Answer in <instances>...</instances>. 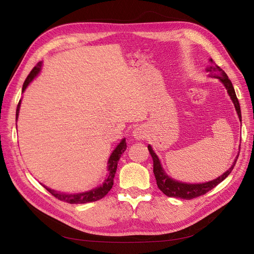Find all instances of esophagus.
Instances as JSON below:
<instances>
[{"mask_svg": "<svg viewBox=\"0 0 254 254\" xmlns=\"http://www.w3.org/2000/svg\"><path fill=\"white\" fill-rule=\"evenodd\" d=\"M133 136L135 140H142L145 139L146 133H145V130L142 127H136L133 131Z\"/></svg>", "mask_w": 254, "mask_h": 254, "instance_id": "34e87169", "label": "esophagus"}]
</instances>
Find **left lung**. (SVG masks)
I'll list each match as a JSON object with an SVG mask.
<instances>
[{"label": "left lung", "instance_id": "1", "mask_svg": "<svg viewBox=\"0 0 254 254\" xmlns=\"http://www.w3.org/2000/svg\"><path fill=\"white\" fill-rule=\"evenodd\" d=\"M210 61H211L212 64L209 68H207V71L210 72V74L213 76V77L218 78L222 83L225 84L228 93H229L230 97H231L232 102L235 106V109H236V112L238 114V118H240V121H242L241 106H240V103H238V99L236 97L235 91H234V88H233V84H232L231 80L229 79L228 75L225 73V71L214 63L213 59H210ZM148 150H149V153H150V156H151L152 161H153V174H155V177H156L158 188L168 197L182 198V199H187V200H189V199H193V198L199 197V196H202V195L206 194L209 190H211L212 189H214L215 187H217L218 184L221 181H224L227 178V177L230 175V173L233 171V167H234L236 161H237V158H238V156H237L235 161H234L233 165L230 167L224 175H221L220 177H218L217 179H215V180L210 181V182L200 183V184H188V183H182V182H178V181H175V180L171 179L170 177H168L165 174V172L163 171V168L160 164V161H159L157 155L155 152H153V150L151 149L149 145H148ZM240 150H241V148H240Z\"/></svg>", "mask_w": 254, "mask_h": 254}]
</instances>
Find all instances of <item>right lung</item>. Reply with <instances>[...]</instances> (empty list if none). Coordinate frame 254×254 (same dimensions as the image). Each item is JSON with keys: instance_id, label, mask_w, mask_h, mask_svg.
Segmentation results:
<instances>
[{"instance_id": "obj_1", "label": "right lung", "mask_w": 254, "mask_h": 254, "mask_svg": "<svg viewBox=\"0 0 254 254\" xmlns=\"http://www.w3.org/2000/svg\"><path fill=\"white\" fill-rule=\"evenodd\" d=\"M40 68H41V63H38L36 64V66L28 74V76L26 77L24 83H23L22 92H24V90L28 86V83L34 79V77L38 73L40 72ZM20 104H21V101L19 102L18 107H17V112H16L17 119H18V115H19ZM126 148H127L126 140L124 139V140H122V142L118 145V147L113 150L112 155L110 156L109 161H108V170H109L110 173H109L108 178L105 180V182L103 183L102 187H99V188L94 189V190H89V191H86V193L74 194V195L58 193V191H55L54 190H51V189H49L47 187H44V188L47 189L48 191H50V193L54 197H56L57 199H59V200L67 202V203H71V204H78V203H87V202L97 201V200H99V199H102L103 197H105L107 194H108V191L112 189L113 178H114L115 172H117V168H118V162H119V160L121 158V155L126 150Z\"/></svg>"}]
</instances>
